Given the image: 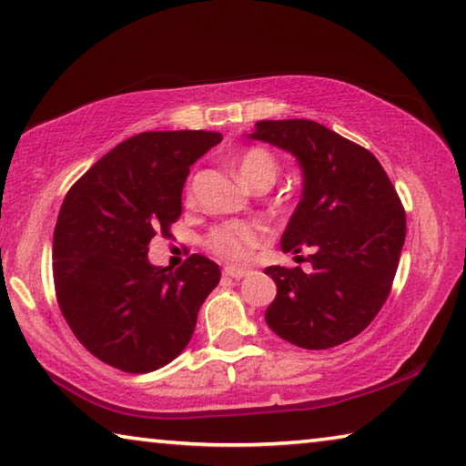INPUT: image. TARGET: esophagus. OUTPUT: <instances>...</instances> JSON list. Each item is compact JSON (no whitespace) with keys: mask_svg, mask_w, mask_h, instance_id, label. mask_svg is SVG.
Returning a JSON list of instances; mask_svg holds the SVG:
<instances>
[{"mask_svg":"<svg viewBox=\"0 0 466 466\" xmlns=\"http://www.w3.org/2000/svg\"><path fill=\"white\" fill-rule=\"evenodd\" d=\"M224 275H226V278H232V279H242V278H247L248 271H244V269H234V267H226V269H224Z\"/></svg>","mask_w":466,"mask_h":466,"instance_id":"esophagus-1","label":"esophagus"}]
</instances>
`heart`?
Masks as SVG:
<instances>
[{
	"instance_id": "b5f03b06",
	"label": "heart",
	"mask_w": 466,
	"mask_h": 466,
	"mask_svg": "<svg viewBox=\"0 0 466 466\" xmlns=\"http://www.w3.org/2000/svg\"><path fill=\"white\" fill-rule=\"evenodd\" d=\"M240 177L257 188L258 185H273L279 167L275 157L263 147H248L236 157ZM191 193V188H188ZM271 240V230L261 222H226L216 226L205 238V247L226 263L244 265L250 261L252 252Z\"/></svg>"
}]
</instances>
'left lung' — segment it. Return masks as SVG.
Wrapping results in <instances>:
<instances>
[{
    "label": "left lung",
    "instance_id": "1",
    "mask_svg": "<svg viewBox=\"0 0 466 466\" xmlns=\"http://www.w3.org/2000/svg\"><path fill=\"white\" fill-rule=\"evenodd\" d=\"M252 139L296 156L302 201L281 236L283 252L310 247L299 267H267L278 296L267 325L304 350H329L360 335L390 294L407 219L397 191L372 152L325 125L258 121ZM298 258V257H296Z\"/></svg>",
    "mask_w": 466,
    "mask_h": 466
}]
</instances>
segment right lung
<instances>
[{
    "label": "right lung",
    "mask_w": 466,
    "mask_h": 466,
    "mask_svg": "<svg viewBox=\"0 0 466 466\" xmlns=\"http://www.w3.org/2000/svg\"><path fill=\"white\" fill-rule=\"evenodd\" d=\"M222 141L216 131H146L102 156L69 188L53 234V281L63 319L94 358L129 374L175 360L219 267L191 255L154 267L147 244L183 214L193 164Z\"/></svg>",
    "instance_id": "right-lung-1"
}]
</instances>
